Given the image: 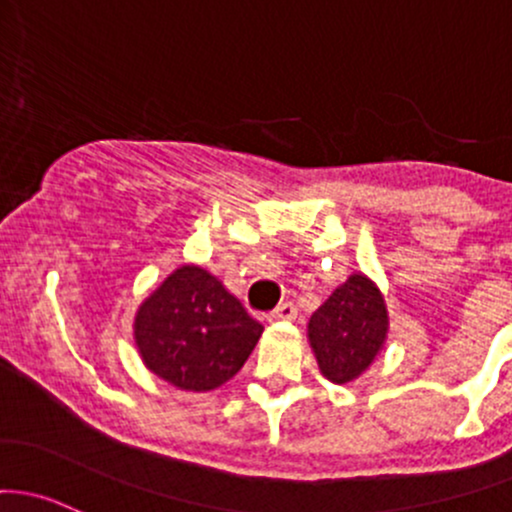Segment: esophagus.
<instances>
[{
	"label": "esophagus",
	"instance_id": "esophagus-1",
	"mask_svg": "<svg viewBox=\"0 0 512 512\" xmlns=\"http://www.w3.org/2000/svg\"><path fill=\"white\" fill-rule=\"evenodd\" d=\"M296 316H299V308H296L291 301H286V303H279V306L269 313L267 320L269 323H279V320H294Z\"/></svg>",
	"mask_w": 512,
	"mask_h": 512
}]
</instances>
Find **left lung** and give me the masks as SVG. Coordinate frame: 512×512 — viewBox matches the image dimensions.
Returning a JSON list of instances; mask_svg holds the SVG:
<instances>
[{
    "label": "left lung",
    "mask_w": 512,
    "mask_h": 512,
    "mask_svg": "<svg viewBox=\"0 0 512 512\" xmlns=\"http://www.w3.org/2000/svg\"><path fill=\"white\" fill-rule=\"evenodd\" d=\"M389 335V311L376 282L350 274L308 320V342L320 374L333 384H350L381 355Z\"/></svg>",
    "instance_id": "left-lung-1"
}]
</instances>
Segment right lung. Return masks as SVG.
Masks as SVG:
<instances>
[{
  "label": "right lung",
  "mask_w": 512,
  "mask_h": 512,
  "mask_svg": "<svg viewBox=\"0 0 512 512\" xmlns=\"http://www.w3.org/2000/svg\"><path fill=\"white\" fill-rule=\"evenodd\" d=\"M262 330L221 279L199 265L174 269L133 318V340L145 367L174 389L194 393L233 379Z\"/></svg>",
  "instance_id": "1"
}]
</instances>
